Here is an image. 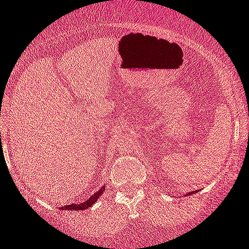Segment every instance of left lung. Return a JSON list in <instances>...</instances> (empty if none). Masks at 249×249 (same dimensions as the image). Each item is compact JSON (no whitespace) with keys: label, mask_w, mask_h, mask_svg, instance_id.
I'll return each instance as SVG.
<instances>
[{"label":"left lung","mask_w":249,"mask_h":249,"mask_svg":"<svg viewBox=\"0 0 249 249\" xmlns=\"http://www.w3.org/2000/svg\"><path fill=\"white\" fill-rule=\"evenodd\" d=\"M196 192H199V190H195V192H189V193H188L187 195H192V194H195V193H196Z\"/></svg>","instance_id":"8db88e82"}]
</instances>
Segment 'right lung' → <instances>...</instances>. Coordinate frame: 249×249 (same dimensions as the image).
Masks as SVG:
<instances>
[{"mask_svg": "<svg viewBox=\"0 0 249 249\" xmlns=\"http://www.w3.org/2000/svg\"><path fill=\"white\" fill-rule=\"evenodd\" d=\"M106 190V187H102L101 189L99 190V192L95 193L94 195H91V196L89 197V199L87 200V201L82 202V203H71V205H66V206H62L61 210H72V211H83L85 210V208H89L90 206L94 205L95 202L97 201V199L100 197V195L102 194V193Z\"/></svg>", "mask_w": 249, "mask_h": 249, "instance_id": "obj_1", "label": "right lung"}]
</instances>
